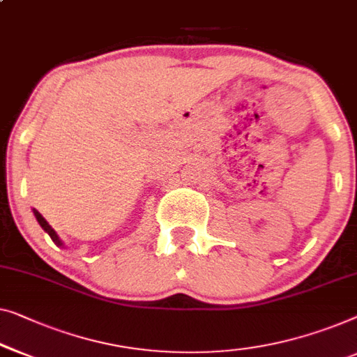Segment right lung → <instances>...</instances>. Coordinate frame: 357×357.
Listing matches in <instances>:
<instances>
[{"label":"right lung","mask_w":357,"mask_h":357,"mask_svg":"<svg viewBox=\"0 0 357 357\" xmlns=\"http://www.w3.org/2000/svg\"><path fill=\"white\" fill-rule=\"evenodd\" d=\"M32 211H33V215H35V219H37V222L40 224V227L46 231V234H48V235L51 236V240H53L58 246H61V248H66V246H64V243H63V240L59 238V235L56 234V230L53 229V227H51V225L48 224V222H46L45 217L41 215L37 209H32Z\"/></svg>","instance_id":"add662e5"}]
</instances>
